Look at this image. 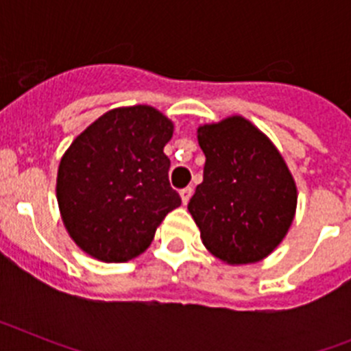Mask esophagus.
Wrapping results in <instances>:
<instances>
[{
  "instance_id": "obj_1",
  "label": "esophagus",
  "mask_w": 351,
  "mask_h": 351,
  "mask_svg": "<svg viewBox=\"0 0 351 351\" xmlns=\"http://www.w3.org/2000/svg\"><path fill=\"white\" fill-rule=\"evenodd\" d=\"M191 195H193V188H191V186H188V188L181 190V200H182V204H184V206L190 202Z\"/></svg>"
}]
</instances>
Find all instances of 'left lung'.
Instances as JSON below:
<instances>
[{
  "mask_svg": "<svg viewBox=\"0 0 351 351\" xmlns=\"http://www.w3.org/2000/svg\"><path fill=\"white\" fill-rule=\"evenodd\" d=\"M204 181L188 204L204 246L228 265L267 258L295 218L297 186L271 138L243 116L197 128Z\"/></svg>",
  "mask_w": 351,
  "mask_h": 351,
  "instance_id": "obj_1",
  "label": "left lung"
}]
</instances>
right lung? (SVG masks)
<instances>
[{"label": "right lung", "instance_id": "right-lung-1", "mask_svg": "<svg viewBox=\"0 0 351 351\" xmlns=\"http://www.w3.org/2000/svg\"><path fill=\"white\" fill-rule=\"evenodd\" d=\"M173 123L149 105L112 108L64 151L56 197L73 243L89 256L121 263L144 253L181 197L170 188L163 147Z\"/></svg>", "mask_w": 351, "mask_h": 351}]
</instances>
